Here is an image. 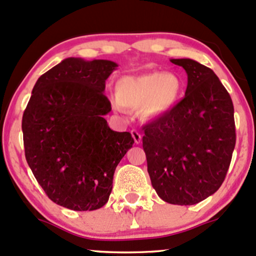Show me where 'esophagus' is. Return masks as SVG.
<instances>
[{"instance_id": "esophagus-1", "label": "esophagus", "mask_w": 256, "mask_h": 256, "mask_svg": "<svg viewBox=\"0 0 256 256\" xmlns=\"http://www.w3.org/2000/svg\"><path fill=\"white\" fill-rule=\"evenodd\" d=\"M131 134H132V138H134V143H136V144H140V140H142V136H140V132H137L136 130H132Z\"/></svg>"}]
</instances>
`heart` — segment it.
Instances as JSON below:
<instances>
[{
  "instance_id": "obj_1",
  "label": "heart",
  "mask_w": 256,
  "mask_h": 256,
  "mask_svg": "<svg viewBox=\"0 0 256 256\" xmlns=\"http://www.w3.org/2000/svg\"><path fill=\"white\" fill-rule=\"evenodd\" d=\"M183 82L173 72H148L138 76H124L116 83V110L125 107L140 110L144 120H158L168 114L178 104Z\"/></svg>"
}]
</instances>
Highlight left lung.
Wrapping results in <instances>:
<instances>
[{
    "label": "left lung",
    "instance_id": "left-lung-1",
    "mask_svg": "<svg viewBox=\"0 0 256 256\" xmlns=\"http://www.w3.org/2000/svg\"><path fill=\"white\" fill-rule=\"evenodd\" d=\"M188 74L185 96L162 118L144 126L143 149L158 198L192 206L224 182L236 144L234 104L212 70L192 58H171Z\"/></svg>",
    "mask_w": 256,
    "mask_h": 256
}]
</instances>
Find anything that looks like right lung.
<instances>
[{
    "instance_id": "right-lung-1",
    "label": "right lung",
    "mask_w": 256,
    "mask_h": 256,
    "mask_svg": "<svg viewBox=\"0 0 256 256\" xmlns=\"http://www.w3.org/2000/svg\"><path fill=\"white\" fill-rule=\"evenodd\" d=\"M118 64L67 58L38 78L22 116L25 156L52 202L72 210L107 204L113 176L134 143L108 126L106 80Z\"/></svg>"
}]
</instances>
